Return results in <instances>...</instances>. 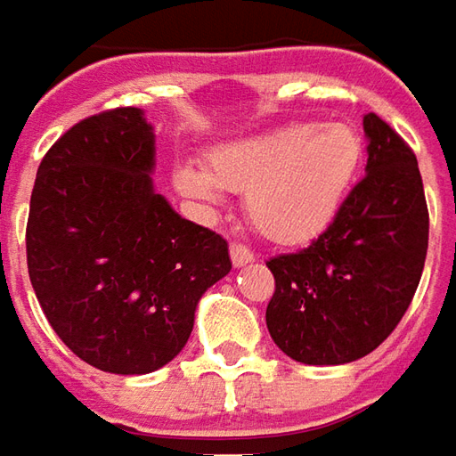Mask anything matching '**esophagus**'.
Instances as JSON below:
<instances>
[{
  "instance_id": "obj_1",
  "label": "esophagus",
  "mask_w": 456,
  "mask_h": 456,
  "mask_svg": "<svg viewBox=\"0 0 456 456\" xmlns=\"http://www.w3.org/2000/svg\"><path fill=\"white\" fill-rule=\"evenodd\" d=\"M229 254H232V265L237 269L247 267V265H252L254 262V252H249V249L241 247V244H232V247H229Z\"/></svg>"
}]
</instances>
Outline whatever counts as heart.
Returning <instances> with one entry per match:
<instances>
[{
	"instance_id": "b5f03b06",
	"label": "heart",
	"mask_w": 456,
	"mask_h": 456,
	"mask_svg": "<svg viewBox=\"0 0 456 456\" xmlns=\"http://www.w3.org/2000/svg\"><path fill=\"white\" fill-rule=\"evenodd\" d=\"M362 137L345 122H292L224 142L207 169L175 167V187L215 207L219 189L244 191L252 227L274 244H306L332 224L362 164Z\"/></svg>"
}]
</instances>
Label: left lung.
<instances>
[{
  "instance_id": "1",
  "label": "left lung",
  "mask_w": 456,
  "mask_h": 456,
  "mask_svg": "<svg viewBox=\"0 0 456 456\" xmlns=\"http://www.w3.org/2000/svg\"><path fill=\"white\" fill-rule=\"evenodd\" d=\"M367 176L306 249L269 259L277 289L267 330L302 364H346L374 352L422 280L429 215L414 151L377 114L362 119Z\"/></svg>"
}]
</instances>
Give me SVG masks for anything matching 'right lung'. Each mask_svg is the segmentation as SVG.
Returning a JSON list of instances; mask_svg holds the SVG:
<instances>
[{"instance_id":"1","label":"right lung","mask_w":456,"mask_h":456,"mask_svg":"<svg viewBox=\"0 0 456 456\" xmlns=\"http://www.w3.org/2000/svg\"><path fill=\"white\" fill-rule=\"evenodd\" d=\"M154 126L119 107L46 151L27 222V267L52 330L86 364L150 374L184 349L204 292L227 277V241L154 189Z\"/></svg>"}]
</instances>
